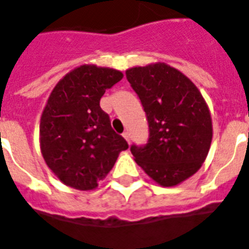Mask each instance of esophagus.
<instances>
[{
	"instance_id": "esophagus-1",
	"label": "esophagus",
	"mask_w": 249,
	"mask_h": 249,
	"mask_svg": "<svg viewBox=\"0 0 249 249\" xmlns=\"http://www.w3.org/2000/svg\"><path fill=\"white\" fill-rule=\"evenodd\" d=\"M123 137L125 138V141L128 142V143H130V133H129V131H125L124 134H123Z\"/></svg>"
}]
</instances>
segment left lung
I'll return each instance as SVG.
<instances>
[{
	"instance_id": "1",
	"label": "left lung",
	"mask_w": 249,
	"mask_h": 249,
	"mask_svg": "<svg viewBox=\"0 0 249 249\" xmlns=\"http://www.w3.org/2000/svg\"><path fill=\"white\" fill-rule=\"evenodd\" d=\"M149 125L144 147L131 145L138 166L163 187L195 175L208 157L213 139L212 114L195 83L162 62L126 70Z\"/></svg>"
}]
</instances>
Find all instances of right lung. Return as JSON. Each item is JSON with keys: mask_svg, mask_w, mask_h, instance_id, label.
Segmentation results:
<instances>
[{"mask_svg": "<svg viewBox=\"0 0 249 249\" xmlns=\"http://www.w3.org/2000/svg\"><path fill=\"white\" fill-rule=\"evenodd\" d=\"M124 74L108 67L82 64L50 92L40 118L43 158L60 182L81 191L95 190L128 143L111 128L100 107L105 91Z\"/></svg>", "mask_w": 249, "mask_h": 249, "instance_id": "obj_1", "label": "right lung"}]
</instances>
